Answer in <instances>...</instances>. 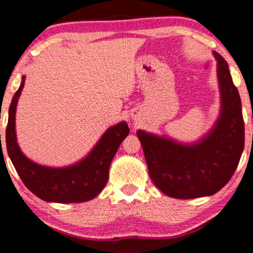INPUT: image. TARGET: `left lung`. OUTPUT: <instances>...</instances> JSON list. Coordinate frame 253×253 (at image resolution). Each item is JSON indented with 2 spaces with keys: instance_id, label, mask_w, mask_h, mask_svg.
<instances>
[{
  "instance_id": "obj_1",
  "label": "left lung",
  "mask_w": 253,
  "mask_h": 253,
  "mask_svg": "<svg viewBox=\"0 0 253 253\" xmlns=\"http://www.w3.org/2000/svg\"><path fill=\"white\" fill-rule=\"evenodd\" d=\"M217 61L221 112L210 132L193 144H182L137 131L148 174L158 189L177 199L212 196L229 182L244 148L242 103L226 60Z\"/></svg>"
}]
</instances>
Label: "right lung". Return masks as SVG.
Wrapping results in <instances>:
<instances>
[{
    "instance_id": "1",
    "label": "right lung",
    "mask_w": 253,
    "mask_h": 253,
    "mask_svg": "<svg viewBox=\"0 0 253 253\" xmlns=\"http://www.w3.org/2000/svg\"><path fill=\"white\" fill-rule=\"evenodd\" d=\"M24 83L25 76L22 77L19 88L9 107L5 131L6 151L19 177L31 192L48 203H84L95 198L108 181L114 155L130 132L127 124L120 122L109 127L93 150L77 164L63 168L38 165L26 158L17 144L15 116Z\"/></svg>"
}]
</instances>
